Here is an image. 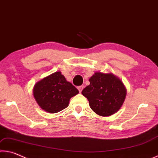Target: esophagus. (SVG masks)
Returning a JSON list of instances; mask_svg holds the SVG:
<instances>
[{"label":"esophagus","mask_w":158,"mask_h":158,"mask_svg":"<svg viewBox=\"0 0 158 158\" xmlns=\"http://www.w3.org/2000/svg\"><path fill=\"white\" fill-rule=\"evenodd\" d=\"M83 88H84V86H82V85H81V86H79L78 87H77V89H78L80 92H82V90L83 89Z\"/></svg>","instance_id":"1"}]
</instances>
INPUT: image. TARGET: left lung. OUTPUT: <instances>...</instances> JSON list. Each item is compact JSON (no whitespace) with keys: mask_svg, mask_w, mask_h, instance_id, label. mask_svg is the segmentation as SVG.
Listing matches in <instances>:
<instances>
[{"mask_svg":"<svg viewBox=\"0 0 158 158\" xmlns=\"http://www.w3.org/2000/svg\"><path fill=\"white\" fill-rule=\"evenodd\" d=\"M89 81L90 84L82 94L88 99L92 110L104 117L117 112L122 106L127 92L120 80L111 73L97 72Z\"/></svg>","mask_w":158,"mask_h":158,"instance_id":"left-lung-1","label":"left lung"}]
</instances>
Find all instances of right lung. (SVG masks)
Wrapping results in <instances>:
<instances>
[{
    "mask_svg": "<svg viewBox=\"0 0 158 158\" xmlns=\"http://www.w3.org/2000/svg\"><path fill=\"white\" fill-rule=\"evenodd\" d=\"M79 91L61 72H55L35 85L33 96L41 108L51 113H58L69 106L71 97Z\"/></svg>",
    "mask_w": 158,
    "mask_h": 158,
    "instance_id": "1",
    "label": "right lung"
}]
</instances>
